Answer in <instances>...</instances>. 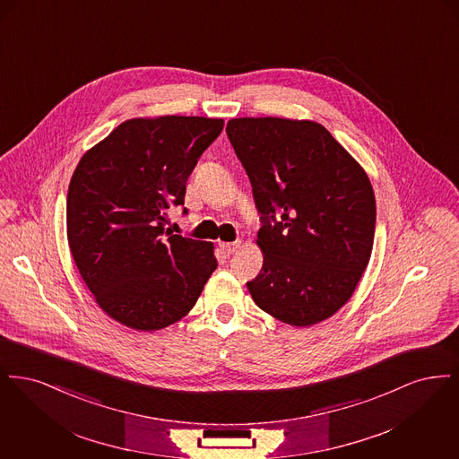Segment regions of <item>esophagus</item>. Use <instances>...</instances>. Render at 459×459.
Wrapping results in <instances>:
<instances>
[{"mask_svg":"<svg viewBox=\"0 0 459 459\" xmlns=\"http://www.w3.org/2000/svg\"><path fill=\"white\" fill-rule=\"evenodd\" d=\"M220 251H221V255L223 256H230V255H234L236 251H238V247H239V244L238 242H220Z\"/></svg>","mask_w":459,"mask_h":459,"instance_id":"1","label":"esophagus"}]
</instances>
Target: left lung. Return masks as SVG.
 Returning <instances> with one entry per match:
<instances>
[{
    "instance_id": "8db88e82",
    "label": "left lung",
    "mask_w": 459,
    "mask_h": 459,
    "mask_svg": "<svg viewBox=\"0 0 459 459\" xmlns=\"http://www.w3.org/2000/svg\"><path fill=\"white\" fill-rule=\"evenodd\" d=\"M227 135L262 213V272L246 284L253 301L292 327L327 320L370 262L368 175L313 120L240 117L229 120Z\"/></svg>"
}]
</instances>
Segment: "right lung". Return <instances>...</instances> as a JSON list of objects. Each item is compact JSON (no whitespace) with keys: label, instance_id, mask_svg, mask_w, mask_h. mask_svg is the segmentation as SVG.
<instances>
[{"label":"right lung","instance_id":"obj_1","mask_svg":"<svg viewBox=\"0 0 459 459\" xmlns=\"http://www.w3.org/2000/svg\"><path fill=\"white\" fill-rule=\"evenodd\" d=\"M221 129V118H131L81 158L66 195V238L94 301L115 322L141 332L169 327L215 272L212 242L165 225Z\"/></svg>","mask_w":459,"mask_h":459}]
</instances>
